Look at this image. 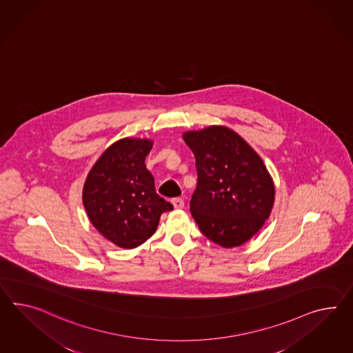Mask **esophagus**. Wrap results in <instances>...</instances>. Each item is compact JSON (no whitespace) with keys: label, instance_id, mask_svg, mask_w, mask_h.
Listing matches in <instances>:
<instances>
[{"label":"esophagus","instance_id":"obj_1","mask_svg":"<svg viewBox=\"0 0 353 353\" xmlns=\"http://www.w3.org/2000/svg\"><path fill=\"white\" fill-rule=\"evenodd\" d=\"M172 203L175 210H181V208H184V199H174L172 201Z\"/></svg>","mask_w":353,"mask_h":353}]
</instances>
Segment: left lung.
<instances>
[{
  "mask_svg": "<svg viewBox=\"0 0 353 353\" xmlns=\"http://www.w3.org/2000/svg\"><path fill=\"white\" fill-rule=\"evenodd\" d=\"M196 157L190 214L199 230L224 248L245 243L272 214L275 187L261 157L223 125L183 133Z\"/></svg>",
  "mask_w": 353,
  "mask_h": 353,
  "instance_id": "obj_1",
  "label": "left lung"
}]
</instances>
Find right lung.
Wrapping results in <instances>:
<instances>
[{
  "instance_id": "add662e5",
  "label": "right lung",
  "mask_w": 353,
  "mask_h": 353,
  "mask_svg": "<svg viewBox=\"0 0 353 353\" xmlns=\"http://www.w3.org/2000/svg\"><path fill=\"white\" fill-rule=\"evenodd\" d=\"M154 142L123 138L92 166L83 187V205L101 234L120 248H136L152 236L161 214L172 205L154 190L145 156Z\"/></svg>"
}]
</instances>
